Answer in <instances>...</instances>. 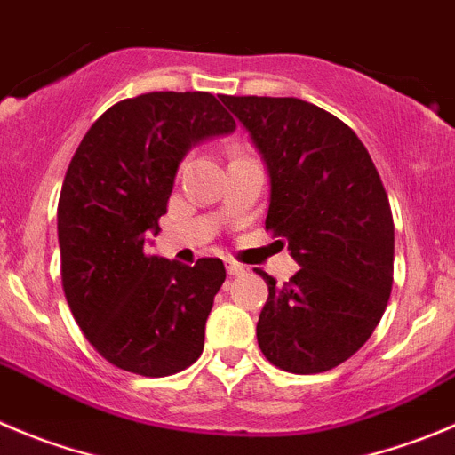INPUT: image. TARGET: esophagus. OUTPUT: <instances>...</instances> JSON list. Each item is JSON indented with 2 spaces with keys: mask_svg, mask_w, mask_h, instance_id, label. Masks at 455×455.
Listing matches in <instances>:
<instances>
[{
  "mask_svg": "<svg viewBox=\"0 0 455 455\" xmlns=\"http://www.w3.org/2000/svg\"><path fill=\"white\" fill-rule=\"evenodd\" d=\"M225 267H228V275H232V276H239V275H245V272H248V267H245L243 263L235 261V259H225Z\"/></svg>",
  "mask_w": 455,
  "mask_h": 455,
  "instance_id": "esophagus-1",
  "label": "esophagus"
}]
</instances>
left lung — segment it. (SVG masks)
Returning a JSON list of instances; mask_svg holds the SVG:
<instances>
[{
  "mask_svg": "<svg viewBox=\"0 0 455 455\" xmlns=\"http://www.w3.org/2000/svg\"><path fill=\"white\" fill-rule=\"evenodd\" d=\"M270 176L266 228L301 266L266 279L257 339L288 373H323L366 344L393 285V216L369 151L348 124L299 98L223 95ZM281 243V241H279Z\"/></svg>",
  "mask_w": 455,
  "mask_h": 455,
  "instance_id": "left-lung-1",
  "label": "left lung"
}]
</instances>
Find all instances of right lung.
<instances>
[{
	"label": "right lung",
	"mask_w": 455,
	"mask_h": 455,
	"mask_svg": "<svg viewBox=\"0 0 455 455\" xmlns=\"http://www.w3.org/2000/svg\"><path fill=\"white\" fill-rule=\"evenodd\" d=\"M235 129L212 93L156 91L107 109L73 154L58 205L64 295L86 339L118 369L165 378L201 357L223 261L185 266L151 257L147 243L180 160Z\"/></svg>",
	"instance_id": "obj_1"
}]
</instances>
